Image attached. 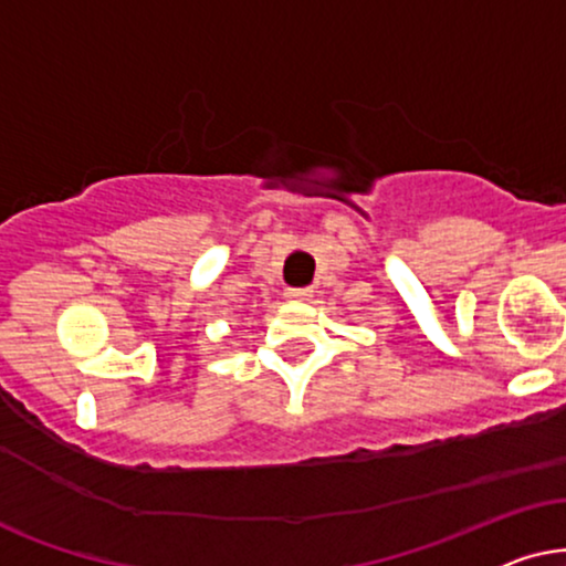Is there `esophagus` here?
I'll return each instance as SVG.
<instances>
[{
  "mask_svg": "<svg viewBox=\"0 0 566 566\" xmlns=\"http://www.w3.org/2000/svg\"><path fill=\"white\" fill-rule=\"evenodd\" d=\"M284 297L292 300V303H305V300L313 297V292L307 287H292V290L284 292Z\"/></svg>",
  "mask_w": 566,
  "mask_h": 566,
  "instance_id": "obj_1",
  "label": "esophagus"
}]
</instances>
